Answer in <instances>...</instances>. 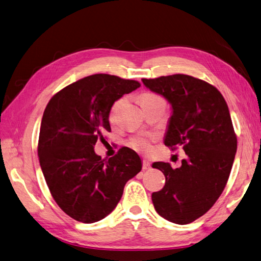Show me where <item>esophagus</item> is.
<instances>
[{"label":"esophagus","instance_id":"1","mask_svg":"<svg viewBox=\"0 0 261 261\" xmlns=\"http://www.w3.org/2000/svg\"><path fill=\"white\" fill-rule=\"evenodd\" d=\"M142 168H143V170L150 169L151 168V164L147 160H143V166H142Z\"/></svg>","mask_w":261,"mask_h":261}]
</instances>
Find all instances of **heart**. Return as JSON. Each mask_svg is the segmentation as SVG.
<instances>
[{
    "label": "heart",
    "mask_w": 261,
    "mask_h": 261,
    "mask_svg": "<svg viewBox=\"0 0 261 261\" xmlns=\"http://www.w3.org/2000/svg\"><path fill=\"white\" fill-rule=\"evenodd\" d=\"M161 97L155 95V94H152V93H143L140 96V103L141 106L145 105V103H149L152 101H155V100H160ZM120 101L116 102L114 107H112L111 109V114H114V112L117 110L118 106H119ZM151 137H146V136H136V137H133L130 140V145L134 147L135 150L140 151V152H149L151 150Z\"/></svg>",
    "instance_id": "heart-1"
}]
</instances>
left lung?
I'll list each match as a JSON object with an SVG mask.
<instances>
[{
	"label": "left lung",
	"mask_w": 261,
	"mask_h": 261,
	"mask_svg": "<svg viewBox=\"0 0 261 261\" xmlns=\"http://www.w3.org/2000/svg\"><path fill=\"white\" fill-rule=\"evenodd\" d=\"M142 82L171 106L165 145L171 150L181 146L186 153L179 168L168 162L152 164L166 177L164 189L152 193V202L165 219L190 224L218 200L232 169L238 140L227 103L215 86L189 75Z\"/></svg>",
	"instance_id": "obj_1"
}]
</instances>
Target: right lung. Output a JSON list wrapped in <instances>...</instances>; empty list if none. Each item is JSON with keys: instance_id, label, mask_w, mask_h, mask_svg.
Returning <instances> with one entry per match:
<instances>
[{"instance_id": "add662e5", "label": "right lung", "mask_w": 261, "mask_h": 261, "mask_svg": "<svg viewBox=\"0 0 261 261\" xmlns=\"http://www.w3.org/2000/svg\"><path fill=\"white\" fill-rule=\"evenodd\" d=\"M141 84L96 73L62 88L44 110L38 158L54 201L77 222L107 217L119 202L125 184L142 169L139 154L121 147L109 160L94 152L97 140L110 132L115 101Z\"/></svg>"}]
</instances>
